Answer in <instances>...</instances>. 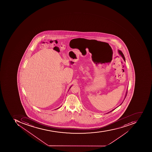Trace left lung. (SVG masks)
Masks as SVG:
<instances>
[{
  "mask_svg": "<svg viewBox=\"0 0 152 152\" xmlns=\"http://www.w3.org/2000/svg\"><path fill=\"white\" fill-rule=\"evenodd\" d=\"M118 53H119V54H120V55H121V56L123 58V59H124V61H126V60H125V56H124V54H123V53H122V52L121 51H120V50H118ZM127 92H126V96H125V98H126V94H127ZM122 103H123V102H122ZM121 104H120V105H121ZM114 109H113V110H114ZM113 110H112V111H113ZM112 111H111V112H112Z\"/></svg>",
  "mask_w": 152,
  "mask_h": 152,
  "instance_id": "left-lung-1",
  "label": "left lung"
}]
</instances>
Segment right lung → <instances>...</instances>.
Instances as JSON below:
<instances>
[{"label":"right lung","instance_id":"add662e5","mask_svg":"<svg viewBox=\"0 0 152 152\" xmlns=\"http://www.w3.org/2000/svg\"><path fill=\"white\" fill-rule=\"evenodd\" d=\"M71 87H70V88H71ZM58 108H57V109H58Z\"/></svg>","mask_w":152,"mask_h":152}]
</instances>
